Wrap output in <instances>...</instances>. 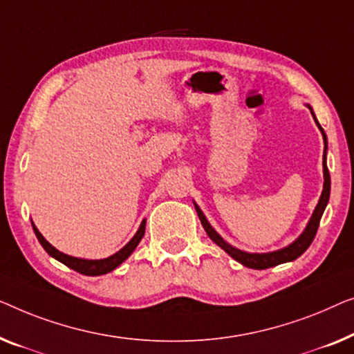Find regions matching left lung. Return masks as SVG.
I'll return each instance as SVG.
<instances>
[{
    "label": "left lung",
    "mask_w": 354,
    "mask_h": 354,
    "mask_svg": "<svg viewBox=\"0 0 354 354\" xmlns=\"http://www.w3.org/2000/svg\"><path fill=\"white\" fill-rule=\"evenodd\" d=\"M310 107V106H308ZM310 111L313 113V109L310 107ZM313 117H315V113H313ZM315 122L317 128L321 129L322 133V139H324V156H322V168H324V189H322V194L319 197V202H317V205L315 208V212H313V216L310 223H308V226L305 227V231L301 232V236L297 239L295 242H292L290 245L281 248V250H276V252H270V253H248V252H242L239 250V248L229 245V243L223 239L220 234H218L215 229L212 227L210 223L207 221L205 215H203L201 208H198L196 203V210H197V215L201 218V223L203 229H205V232L208 234V237L212 239L213 242L216 243L218 247H221L223 250H225L229 257H232L234 260L241 263V265L247 266V268H252V270H266V268H272V266H277L281 265V263H287V261H293L297 260L298 257L301 255V253L306 252V248L311 245L313 239H315L316 232H317V227H319V221L322 218V213H324L326 207H327V202H328V197H330V175H328V170H327V163H326V152H327V136L324 133V129L322 127L317 123L316 117H315Z\"/></svg>",
    "instance_id": "obj_1"
}]
</instances>
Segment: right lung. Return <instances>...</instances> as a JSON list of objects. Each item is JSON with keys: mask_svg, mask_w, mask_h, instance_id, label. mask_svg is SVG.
Here are the masks:
<instances>
[{"mask_svg": "<svg viewBox=\"0 0 354 354\" xmlns=\"http://www.w3.org/2000/svg\"><path fill=\"white\" fill-rule=\"evenodd\" d=\"M32 226H33L35 236H37L39 243H41V247L53 258H56L57 261L64 263V265L68 266L73 271L80 272V274H84V276H101V274H107V272H111V271L115 270V268L120 266L122 263L125 261L129 255H131V253L134 252V248L138 247V243L141 242V239L144 236V231H146V220H142L141 226H139V229H138V232L134 234L131 241H129L127 245L122 248V250H118L117 253H113L112 257L104 258V260H83V258L68 257V255H66V253L59 252L57 248H54L51 243H49L46 239L41 236V232L38 231L37 226H35L33 223H32Z\"/></svg>", "mask_w": 354, "mask_h": 354, "instance_id": "right-lung-1", "label": "right lung"}]
</instances>
